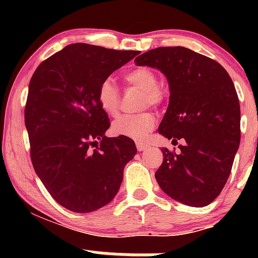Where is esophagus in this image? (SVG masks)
<instances>
[{"mask_svg":"<svg viewBox=\"0 0 258 258\" xmlns=\"http://www.w3.org/2000/svg\"><path fill=\"white\" fill-rule=\"evenodd\" d=\"M137 150L138 152H143V150H146V149H148V148H149V146H148V144H146V143H142V142H137Z\"/></svg>","mask_w":258,"mask_h":258,"instance_id":"obj_1","label":"esophagus"}]
</instances>
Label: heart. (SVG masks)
<instances>
[{
	"mask_svg": "<svg viewBox=\"0 0 258 258\" xmlns=\"http://www.w3.org/2000/svg\"><path fill=\"white\" fill-rule=\"evenodd\" d=\"M125 81L132 87L143 91L142 106H158L164 102L165 93L158 86V76L148 68H136L125 75ZM98 104L105 114L115 116L119 112L120 93L111 79L100 82L97 92ZM156 115L152 111H144L136 115H122L112 122L114 135L142 141L154 128Z\"/></svg>",
	"mask_w": 258,
	"mask_h": 258,
	"instance_id": "b5f03b06",
	"label": "heart"
}]
</instances>
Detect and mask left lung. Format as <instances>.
Wrapping results in <instances>:
<instances>
[{"label":"left lung","mask_w":258,"mask_h":258,"mask_svg":"<svg viewBox=\"0 0 258 258\" xmlns=\"http://www.w3.org/2000/svg\"><path fill=\"white\" fill-rule=\"evenodd\" d=\"M166 76L170 102L159 133L183 139L178 154L162 148L156 182L184 205H209L226 185L240 143V105L223 67L185 47H159L135 59Z\"/></svg>","instance_id":"left-lung-1"}]
</instances>
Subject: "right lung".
Listing matches in <instances>:
<instances>
[{
	"label": "right lung",
	"mask_w": 258,
	"mask_h": 258,
	"mask_svg": "<svg viewBox=\"0 0 258 258\" xmlns=\"http://www.w3.org/2000/svg\"><path fill=\"white\" fill-rule=\"evenodd\" d=\"M137 54L73 43L43 60L30 80L25 127L32 166L70 211L92 212L110 203L137 154L131 138L106 137L110 123L97 100L100 82Z\"/></svg>",
	"instance_id": "add662e5"
}]
</instances>
